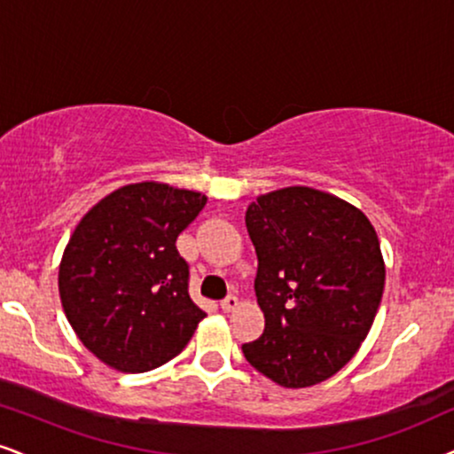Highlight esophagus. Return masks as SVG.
Listing matches in <instances>:
<instances>
[{
    "label": "esophagus",
    "instance_id": "esophagus-1",
    "mask_svg": "<svg viewBox=\"0 0 454 454\" xmlns=\"http://www.w3.org/2000/svg\"><path fill=\"white\" fill-rule=\"evenodd\" d=\"M238 307V296L236 294H229L225 299L221 301V309L223 311H233Z\"/></svg>",
    "mask_w": 454,
    "mask_h": 454
}]
</instances>
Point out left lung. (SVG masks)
<instances>
[{
	"label": "left lung",
	"instance_id": "8db88e82",
	"mask_svg": "<svg viewBox=\"0 0 454 454\" xmlns=\"http://www.w3.org/2000/svg\"><path fill=\"white\" fill-rule=\"evenodd\" d=\"M265 330L242 351L282 387L339 372L371 330L385 286L381 246L366 216L309 187L261 195L246 210Z\"/></svg>",
	"mask_w": 454,
	"mask_h": 454
}]
</instances>
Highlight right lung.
Returning a JSON list of instances; mask_svg holds the SVG:
<instances>
[{
    "label": "right lung",
    "mask_w": 454,
    "mask_h": 454,
    "mask_svg": "<svg viewBox=\"0 0 454 454\" xmlns=\"http://www.w3.org/2000/svg\"><path fill=\"white\" fill-rule=\"evenodd\" d=\"M206 195L161 183L126 184L82 218L59 290L67 320L100 362L147 372L181 354L206 311L189 296L176 238Z\"/></svg>",
    "instance_id": "right-lung-1"
}]
</instances>
